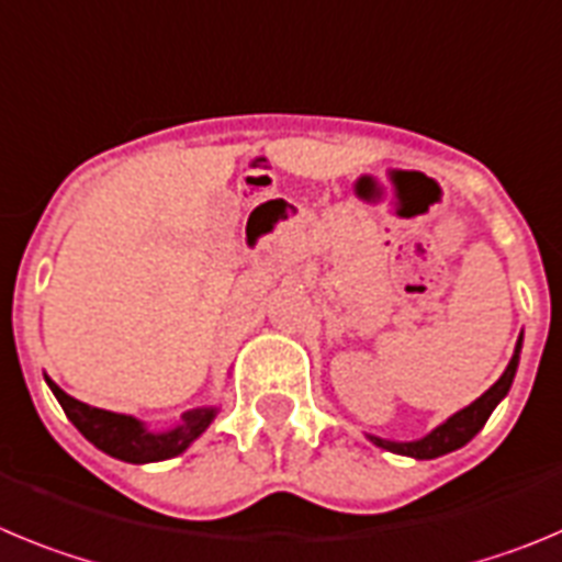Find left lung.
Returning a JSON list of instances; mask_svg holds the SVG:
<instances>
[{
    "mask_svg": "<svg viewBox=\"0 0 562 562\" xmlns=\"http://www.w3.org/2000/svg\"><path fill=\"white\" fill-rule=\"evenodd\" d=\"M520 347H524V333H520L518 341H515V352L513 358H509L507 369H504V375L498 378V381H495L482 397H476L470 406L459 408V412L451 414L445 423H439L437 428H431L426 437L408 439V442H397V439H383V437H375V434H367V439L372 445H378V448H383V451L401 453V457H412V459H437V457H445V453L459 451L462 445H468L470 439L482 431L487 417L495 412V406L507 397L509 386H513L515 381V372H518Z\"/></svg>",
    "mask_w": 562,
    "mask_h": 562,
    "instance_id": "obj_1",
    "label": "left lung"
}]
</instances>
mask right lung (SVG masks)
Instances as JSON below:
<instances>
[{
	"label": "right lung",
	"instance_id": "1",
	"mask_svg": "<svg viewBox=\"0 0 562 562\" xmlns=\"http://www.w3.org/2000/svg\"><path fill=\"white\" fill-rule=\"evenodd\" d=\"M47 386L53 389L55 401L60 403L64 414L69 417L75 428L83 434L98 451L109 453V457L120 459V462L131 464H148V462H165L179 453H184L206 428L212 426V419L218 417V406H201L190 408L181 414L176 426L165 428V431H154L148 423H143L134 414L105 412V408H94L89 403L75 401L72 394H67L55 381L44 375Z\"/></svg>",
	"mask_w": 562,
	"mask_h": 562
}]
</instances>
